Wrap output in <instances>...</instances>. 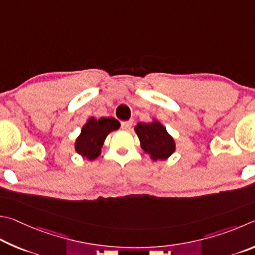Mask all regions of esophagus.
Listing matches in <instances>:
<instances>
[{
	"label": "esophagus",
	"instance_id": "obj_1",
	"mask_svg": "<svg viewBox=\"0 0 255 255\" xmlns=\"http://www.w3.org/2000/svg\"><path fill=\"white\" fill-rule=\"evenodd\" d=\"M132 124H133L132 121H125V122L121 123V125H122L123 130H127V131L130 130V128L132 127Z\"/></svg>",
	"mask_w": 255,
	"mask_h": 255
}]
</instances>
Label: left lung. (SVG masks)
I'll return each instance as SVG.
<instances>
[{
  "label": "left lung",
  "instance_id": "obj_1",
  "mask_svg": "<svg viewBox=\"0 0 255 255\" xmlns=\"http://www.w3.org/2000/svg\"><path fill=\"white\" fill-rule=\"evenodd\" d=\"M142 150L149 154L152 161H162L176 151V141L169 134L164 125L157 119L150 123L139 122L134 128Z\"/></svg>",
  "mask_w": 255,
  "mask_h": 255
}]
</instances>
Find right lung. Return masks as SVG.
I'll return each mask as SVG.
<instances>
[{"instance_id": "add662e5", "label": "right lung", "mask_w": 255, "mask_h": 255, "mask_svg": "<svg viewBox=\"0 0 255 255\" xmlns=\"http://www.w3.org/2000/svg\"><path fill=\"white\" fill-rule=\"evenodd\" d=\"M120 127V122L114 118L96 119L91 116L75 141V151L83 158L93 161L101 155L106 136L119 130Z\"/></svg>"}]
</instances>
